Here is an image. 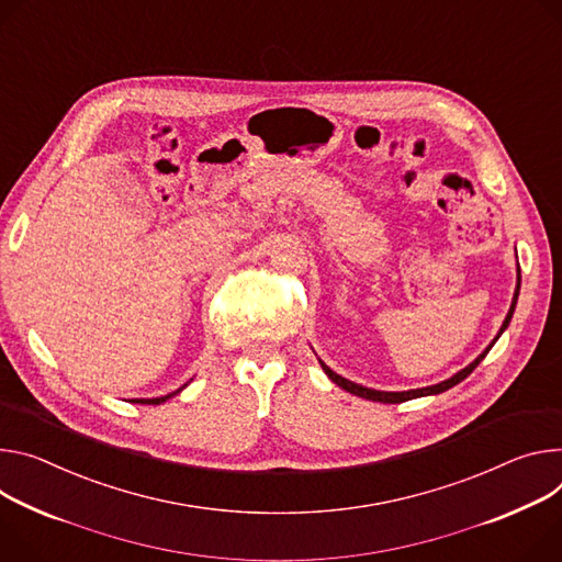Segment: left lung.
Returning <instances> with one entry per match:
<instances>
[{
    "label": "left lung",
    "instance_id": "8db88e82",
    "mask_svg": "<svg viewBox=\"0 0 562 562\" xmlns=\"http://www.w3.org/2000/svg\"><path fill=\"white\" fill-rule=\"evenodd\" d=\"M518 295H520V267H518V284H516V291H514V300H512V307H508V314H506V318H504V323H502V327H499V331H497V336L491 340V345L477 356V359L473 361V363H469L464 370H459L457 374H452L450 379H446V381H441V383H435V385H428V387H417V390H403V392H385V390H372V387H366V385H361V383H353V381H349V379H345V376H340V374H336L329 366H325V361H321L318 359V363H321V368H323V372L338 385V387H342L345 392H349V394H356V396H361V398H368V401H379V403H403V401H411V398H419V396H430V394H441V392H446V390H450L452 385H457L459 381H464L480 363H482V359L484 356L488 353V349L495 345V340L504 334V329L508 327V323H512V318H514V312H516V304H518Z\"/></svg>",
    "mask_w": 562,
    "mask_h": 562
}]
</instances>
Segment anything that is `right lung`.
Instances as JSON below:
<instances>
[{"label": "right lung", "mask_w": 562, "mask_h": 562, "mask_svg": "<svg viewBox=\"0 0 562 562\" xmlns=\"http://www.w3.org/2000/svg\"><path fill=\"white\" fill-rule=\"evenodd\" d=\"M190 381H192V379H190ZM190 381H188V383H190ZM188 383H183L179 390H175V392H170V394H166V396H157V398H140V401H134V403H145V405H161V403H166L168 398L177 396V394H179V392H181V390H183Z\"/></svg>", "instance_id": "obj_1"}]
</instances>
